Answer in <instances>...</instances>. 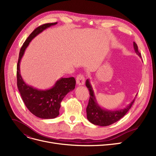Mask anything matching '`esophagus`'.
<instances>
[{
    "mask_svg": "<svg viewBox=\"0 0 156 156\" xmlns=\"http://www.w3.org/2000/svg\"><path fill=\"white\" fill-rule=\"evenodd\" d=\"M76 83L78 85H83L85 83V78L83 75H78L76 76Z\"/></svg>",
    "mask_w": 156,
    "mask_h": 156,
    "instance_id": "obj_1",
    "label": "esophagus"
}]
</instances>
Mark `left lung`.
I'll use <instances>...</instances> for the list:
<instances>
[{
    "label": "left lung",
    "instance_id": "8db88e82",
    "mask_svg": "<svg viewBox=\"0 0 156 156\" xmlns=\"http://www.w3.org/2000/svg\"><path fill=\"white\" fill-rule=\"evenodd\" d=\"M133 47L136 54L141 58V54L138 52V46L135 42H133ZM85 85L90 91L89 101L86 110L87 116L88 120L92 122V124L95 125L106 126L117 122L123 117L130 109V108H132L135 99H134L132 102L124 109L114 111L105 109L102 108L99 104H98L92 87L88 79L87 80Z\"/></svg>",
    "mask_w": 156,
    "mask_h": 156
}]
</instances>
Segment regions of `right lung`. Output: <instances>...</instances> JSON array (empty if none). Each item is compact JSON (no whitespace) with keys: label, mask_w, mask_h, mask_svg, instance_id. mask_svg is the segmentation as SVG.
<instances>
[{"label":"right lung","mask_w":156,"mask_h":156,"mask_svg":"<svg viewBox=\"0 0 156 156\" xmlns=\"http://www.w3.org/2000/svg\"><path fill=\"white\" fill-rule=\"evenodd\" d=\"M57 23L42 24L27 38L20 49L17 64V85L22 99L28 109L35 116L42 119H53L59 116L61 102L68 93L75 88L76 80L74 77L61 78L50 89L38 90L27 85L21 77L20 64L24 51L32 39L44 30Z\"/></svg>","instance_id":"obj_1"}]
</instances>
